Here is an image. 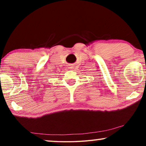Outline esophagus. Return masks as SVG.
Instances as JSON below:
<instances>
[{"label": "esophagus", "mask_w": 146, "mask_h": 146, "mask_svg": "<svg viewBox=\"0 0 146 146\" xmlns=\"http://www.w3.org/2000/svg\"><path fill=\"white\" fill-rule=\"evenodd\" d=\"M74 68H75V66H74L73 64H70L68 66V68L70 69V70H74Z\"/></svg>", "instance_id": "1"}]
</instances>
